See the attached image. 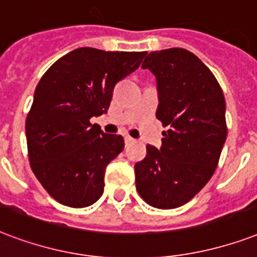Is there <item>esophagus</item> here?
<instances>
[{
	"instance_id": "1",
	"label": "esophagus",
	"mask_w": 257,
	"mask_h": 257,
	"mask_svg": "<svg viewBox=\"0 0 257 257\" xmlns=\"http://www.w3.org/2000/svg\"><path fill=\"white\" fill-rule=\"evenodd\" d=\"M133 143V139L131 136H125V144H131Z\"/></svg>"
}]
</instances>
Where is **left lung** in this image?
I'll use <instances>...</instances> for the list:
<instances>
[{"mask_svg": "<svg viewBox=\"0 0 257 257\" xmlns=\"http://www.w3.org/2000/svg\"><path fill=\"white\" fill-rule=\"evenodd\" d=\"M142 67L156 78V117L167 131L159 150L147 146V156L135 164L136 189L151 206L175 209L217 168L228 133L224 93L201 59L183 48L151 52Z\"/></svg>", "mask_w": 257, "mask_h": 257, "instance_id": "8db88e82", "label": "left lung"}]
</instances>
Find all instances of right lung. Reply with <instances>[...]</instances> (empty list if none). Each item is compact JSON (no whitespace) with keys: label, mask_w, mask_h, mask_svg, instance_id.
Wrapping results in <instances>:
<instances>
[{"label":"right lung","mask_w":257,"mask_h":257,"mask_svg":"<svg viewBox=\"0 0 257 257\" xmlns=\"http://www.w3.org/2000/svg\"><path fill=\"white\" fill-rule=\"evenodd\" d=\"M146 55L83 47L56 60L39 82L25 122L29 163L62 205L86 207L101 198L106 166L124 150V139L90 118L106 113L115 83Z\"/></svg>","instance_id":"obj_1"}]
</instances>
